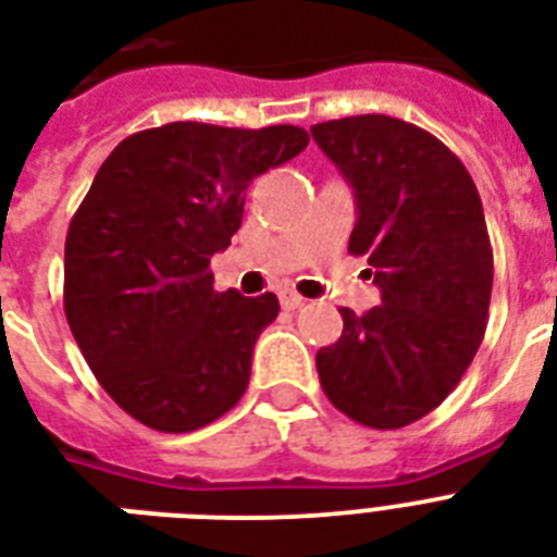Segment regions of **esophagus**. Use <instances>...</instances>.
Returning <instances> with one entry per match:
<instances>
[{
	"label": "esophagus",
	"instance_id": "obj_1",
	"mask_svg": "<svg viewBox=\"0 0 557 557\" xmlns=\"http://www.w3.org/2000/svg\"><path fill=\"white\" fill-rule=\"evenodd\" d=\"M304 304H306V297H300L297 292H280V306L288 309V312H292V309H300Z\"/></svg>",
	"mask_w": 557,
	"mask_h": 557
}]
</instances>
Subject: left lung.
<instances>
[{"instance_id": "1", "label": "left lung", "mask_w": 557, "mask_h": 557, "mask_svg": "<svg viewBox=\"0 0 557 557\" xmlns=\"http://www.w3.org/2000/svg\"><path fill=\"white\" fill-rule=\"evenodd\" d=\"M356 193L349 253H364L381 304L344 309L318 352L321 387L352 422L393 431L445 401L483 344L494 260L466 164L419 126L352 115L312 126Z\"/></svg>"}]
</instances>
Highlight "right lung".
I'll list each match as a JSON object with an SVG mask.
<instances>
[{"label": "right lung", "mask_w": 557, "mask_h": 557, "mask_svg": "<svg viewBox=\"0 0 557 557\" xmlns=\"http://www.w3.org/2000/svg\"><path fill=\"white\" fill-rule=\"evenodd\" d=\"M300 126L144 129L100 164L65 236V321L100 387L152 431L205 428L243 398L277 297L216 292L210 257L245 190L306 150Z\"/></svg>", "instance_id": "right-lung-1"}]
</instances>
